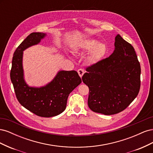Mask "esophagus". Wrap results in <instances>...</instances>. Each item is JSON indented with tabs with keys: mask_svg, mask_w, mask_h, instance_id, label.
I'll list each match as a JSON object with an SVG mask.
<instances>
[{
	"mask_svg": "<svg viewBox=\"0 0 153 153\" xmlns=\"http://www.w3.org/2000/svg\"><path fill=\"white\" fill-rule=\"evenodd\" d=\"M77 72L78 73V75H79V76L82 78L83 75H84L85 73V71H84V69H78Z\"/></svg>",
	"mask_w": 153,
	"mask_h": 153,
	"instance_id": "34e87169",
	"label": "esophagus"
}]
</instances>
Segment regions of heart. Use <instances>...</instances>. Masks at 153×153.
<instances>
[{"label":"heart","instance_id":"heart-1","mask_svg":"<svg viewBox=\"0 0 153 153\" xmlns=\"http://www.w3.org/2000/svg\"><path fill=\"white\" fill-rule=\"evenodd\" d=\"M89 51L86 57L88 64H93L99 62L105 56L106 52V47L103 43H98V41L94 39L85 40L73 49V52L78 53Z\"/></svg>","mask_w":153,"mask_h":153}]
</instances>
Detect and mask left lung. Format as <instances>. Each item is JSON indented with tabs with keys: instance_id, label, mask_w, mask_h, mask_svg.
<instances>
[{
	"instance_id": "1",
	"label": "left lung",
	"mask_w": 153,
	"mask_h": 153,
	"mask_svg": "<svg viewBox=\"0 0 153 153\" xmlns=\"http://www.w3.org/2000/svg\"><path fill=\"white\" fill-rule=\"evenodd\" d=\"M114 45L110 56L87 67L82 78L89 89V108L104 115L126 108L140 87L141 69L135 49L119 34Z\"/></svg>"
}]
</instances>
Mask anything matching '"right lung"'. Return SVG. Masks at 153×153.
Masks as SVG:
<instances>
[{"label":"right lung","instance_id":"1","mask_svg":"<svg viewBox=\"0 0 153 153\" xmlns=\"http://www.w3.org/2000/svg\"><path fill=\"white\" fill-rule=\"evenodd\" d=\"M45 36L43 32H32L18 46L13 54L10 77L19 103L38 116L50 117L64 112L69 94L82 80L76 71H60L45 86L32 87L26 84L22 66L23 51L38 44Z\"/></svg>","mask_w":153,"mask_h":153}]
</instances>
